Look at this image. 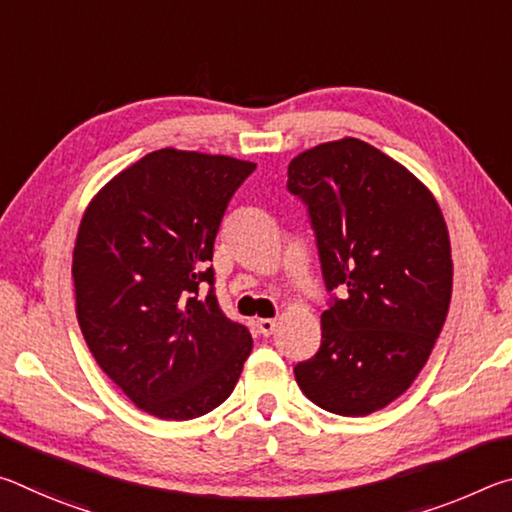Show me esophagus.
<instances>
[{"label": "esophagus", "mask_w": 512, "mask_h": 512, "mask_svg": "<svg viewBox=\"0 0 512 512\" xmlns=\"http://www.w3.org/2000/svg\"><path fill=\"white\" fill-rule=\"evenodd\" d=\"M275 327H277V320H273V318H259L257 320V329L264 336H271L275 332Z\"/></svg>", "instance_id": "obj_1"}]
</instances>
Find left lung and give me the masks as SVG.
I'll list each match as a JSON object with an SVG mask.
<instances>
[{
  "label": "left lung",
  "mask_w": 512,
  "mask_h": 512,
  "mask_svg": "<svg viewBox=\"0 0 512 512\" xmlns=\"http://www.w3.org/2000/svg\"><path fill=\"white\" fill-rule=\"evenodd\" d=\"M291 194L309 205L327 289L323 341L298 363L300 391L336 415H370L409 391L452 300L443 210L418 176L375 146L341 137L289 162Z\"/></svg>",
  "instance_id": "left-lung-1"
}]
</instances>
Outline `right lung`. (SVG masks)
Masks as SVG:
<instances>
[{"label":"right lung","mask_w":512,"mask_h":512,"mask_svg":"<svg viewBox=\"0 0 512 512\" xmlns=\"http://www.w3.org/2000/svg\"><path fill=\"white\" fill-rule=\"evenodd\" d=\"M255 164L160 149L110 178L81 216L76 318L137 409L192 420L235 391L253 339L223 316L210 268L225 207Z\"/></svg>","instance_id":"add662e5"}]
</instances>
